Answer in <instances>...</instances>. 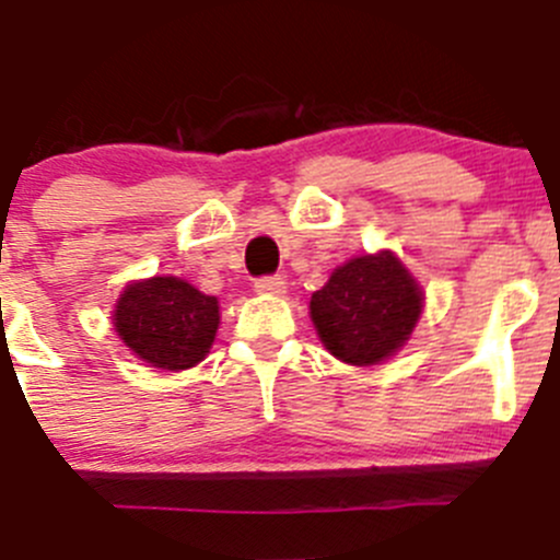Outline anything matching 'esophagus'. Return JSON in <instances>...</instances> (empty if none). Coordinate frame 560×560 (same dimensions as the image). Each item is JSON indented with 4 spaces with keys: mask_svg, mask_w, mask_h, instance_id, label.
Segmentation results:
<instances>
[{
    "mask_svg": "<svg viewBox=\"0 0 560 560\" xmlns=\"http://www.w3.org/2000/svg\"><path fill=\"white\" fill-rule=\"evenodd\" d=\"M284 284V276H261V279L254 281L256 292H261V295H281Z\"/></svg>",
    "mask_w": 560,
    "mask_h": 560,
    "instance_id": "34e87169",
    "label": "esophagus"
}]
</instances>
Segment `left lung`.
I'll use <instances>...</instances> for the list:
<instances>
[{
	"mask_svg": "<svg viewBox=\"0 0 560 560\" xmlns=\"http://www.w3.org/2000/svg\"><path fill=\"white\" fill-rule=\"evenodd\" d=\"M421 290L390 250L346 261L324 290L312 292L310 315L326 349L351 365H376L399 351L421 315Z\"/></svg>",
	"mask_w": 560,
	"mask_h": 560,
	"instance_id": "1",
	"label": "left lung"
}]
</instances>
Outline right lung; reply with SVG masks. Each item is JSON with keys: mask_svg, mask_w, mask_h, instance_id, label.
Here are the masks:
<instances>
[{"mask_svg": "<svg viewBox=\"0 0 560 560\" xmlns=\"http://www.w3.org/2000/svg\"><path fill=\"white\" fill-rule=\"evenodd\" d=\"M218 324V299L175 276L128 284L114 312V326L125 346L164 371L198 365L209 354Z\"/></svg>", "mask_w": 560, "mask_h": 560, "instance_id": "obj_1", "label": "right lung"}]
</instances>
